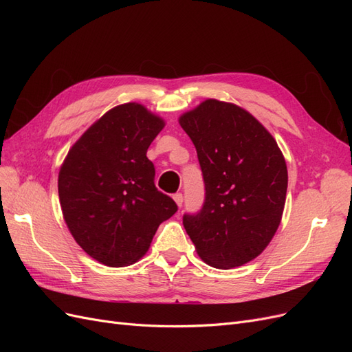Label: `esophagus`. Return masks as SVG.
Masks as SVG:
<instances>
[{"label": "esophagus", "instance_id": "obj_1", "mask_svg": "<svg viewBox=\"0 0 352 352\" xmlns=\"http://www.w3.org/2000/svg\"><path fill=\"white\" fill-rule=\"evenodd\" d=\"M173 199H175V202H176L179 208L182 207V204H184V195H182V194H180V192L175 194V195H173Z\"/></svg>", "mask_w": 352, "mask_h": 352}]
</instances>
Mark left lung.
<instances>
[{
    "mask_svg": "<svg viewBox=\"0 0 352 352\" xmlns=\"http://www.w3.org/2000/svg\"><path fill=\"white\" fill-rule=\"evenodd\" d=\"M192 140L206 184V201L184 226L201 260L228 270L265 250L286 201L287 168L272 133L232 102L202 101L179 117Z\"/></svg>",
    "mask_w": 352,
    "mask_h": 352,
    "instance_id": "obj_1",
    "label": "left lung"
}]
</instances>
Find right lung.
Segmentation results:
<instances>
[{
    "label": "right lung",
    "instance_id": "1",
    "mask_svg": "<svg viewBox=\"0 0 352 352\" xmlns=\"http://www.w3.org/2000/svg\"><path fill=\"white\" fill-rule=\"evenodd\" d=\"M164 126L145 105L120 104L85 131L60 167V206L72 236L109 267L142 258L160 223L177 211L155 188L146 157Z\"/></svg>",
    "mask_w": 352,
    "mask_h": 352
}]
</instances>
